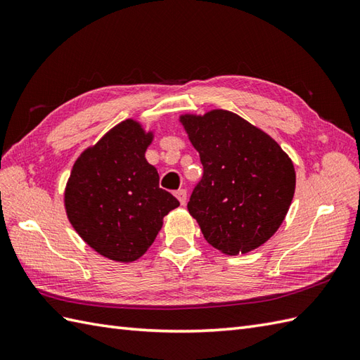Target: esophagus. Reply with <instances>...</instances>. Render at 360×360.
<instances>
[{"mask_svg":"<svg viewBox=\"0 0 360 360\" xmlns=\"http://www.w3.org/2000/svg\"><path fill=\"white\" fill-rule=\"evenodd\" d=\"M176 198H178L179 200V202L184 205L186 202H187V190L186 188H179V190H176Z\"/></svg>","mask_w":360,"mask_h":360,"instance_id":"obj_1","label":"esophagus"}]
</instances>
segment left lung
I'll list each match as a JSON object with an SVG mask.
<instances>
[{
	"label": "left lung",
	"mask_w": 360,
	"mask_h": 360,
	"mask_svg": "<svg viewBox=\"0 0 360 360\" xmlns=\"http://www.w3.org/2000/svg\"><path fill=\"white\" fill-rule=\"evenodd\" d=\"M181 124L204 168L187 204L204 238L226 255L259 248L292 202V160L269 134L231 111L186 114Z\"/></svg>",
	"instance_id": "obj_1"
}]
</instances>
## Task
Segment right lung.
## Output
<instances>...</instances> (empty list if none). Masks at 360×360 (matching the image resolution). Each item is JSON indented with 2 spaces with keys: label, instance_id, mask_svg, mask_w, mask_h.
<instances>
[{
  "label": "right lung",
  "instance_id": "add662e5",
  "mask_svg": "<svg viewBox=\"0 0 360 360\" xmlns=\"http://www.w3.org/2000/svg\"><path fill=\"white\" fill-rule=\"evenodd\" d=\"M153 133L127 119L75 160L65 190L66 215L82 240L112 262L131 263L155 241L179 201L159 188L145 159Z\"/></svg>",
  "mask_w": 360,
  "mask_h": 360
}]
</instances>
